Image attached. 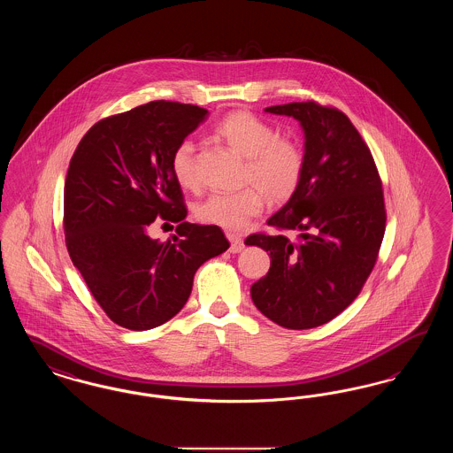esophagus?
<instances>
[{"label":"esophagus","mask_w":453,"mask_h":453,"mask_svg":"<svg viewBox=\"0 0 453 453\" xmlns=\"http://www.w3.org/2000/svg\"><path fill=\"white\" fill-rule=\"evenodd\" d=\"M227 239H229V242H231V253H241L242 250H244V242H242V239L236 233H227L226 234Z\"/></svg>","instance_id":"34e87169"}]
</instances>
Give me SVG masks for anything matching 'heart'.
I'll list each match as a JSON object with an SVG mask.
<instances>
[{
    "label": "heart",
    "mask_w": 453,
    "mask_h": 453,
    "mask_svg": "<svg viewBox=\"0 0 453 453\" xmlns=\"http://www.w3.org/2000/svg\"><path fill=\"white\" fill-rule=\"evenodd\" d=\"M214 134L231 151L246 159L242 178L257 187H246L234 194L209 195L195 207L200 222L236 231L263 212L265 195L272 202H283L297 190L303 173V152L296 141L280 137L268 122L244 110L222 117ZM170 165L181 188L198 187L192 141L185 139L174 148Z\"/></svg>",
    "instance_id": "heart-1"
}]
</instances>
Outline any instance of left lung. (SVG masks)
Masks as SVG:
<instances>
[{"instance_id": "8db88e82", "label": "left lung", "mask_w": 453, "mask_h": 453, "mask_svg": "<svg viewBox=\"0 0 453 453\" xmlns=\"http://www.w3.org/2000/svg\"><path fill=\"white\" fill-rule=\"evenodd\" d=\"M303 132L297 190L266 220L277 233L244 241L270 255L268 273L251 285L259 312L287 329L329 323L360 294L386 233L382 181L349 119L316 102L265 108Z\"/></svg>"}]
</instances>
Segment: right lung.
Segmentation results:
<instances>
[{
    "label": "right lung",
    "instance_id": "1",
    "mask_svg": "<svg viewBox=\"0 0 453 453\" xmlns=\"http://www.w3.org/2000/svg\"><path fill=\"white\" fill-rule=\"evenodd\" d=\"M209 111L150 102L96 122L71 157L65 183V246L108 318L132 331L170 321L188 301L195 272L229 248L217 226L185 222L172 154ZM156 216L178 237L147 234Z\"/></svg>",
    "mask_w": 453,
    "mask_h": 453
}]
</instances>
